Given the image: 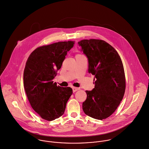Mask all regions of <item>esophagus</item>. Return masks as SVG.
<instances>
[{
	"instance_id": "1",
	"label": "esophagus",
	"mask_w": 149,
	"mask_h": 149,
	"mask_svg": "<svg viewBox=\"0 0 149 149\" xmlns=\"http://www.w3.org/2000/svg\"><path fill=\"white\" fill-rule=\"evenodd\" d=\"M72 89V90H73L74 92H75V91H78V90H79V88H75V87H73Z\"/></svg>"
}]
</instances>
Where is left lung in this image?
<instances>
[{
    "label": "left lung",
    "instance_id": "8db88e82",
    "mask_svg": "<svg viewBox=\"0 0 149 149\" xmlns=\"http://www.w3.org/2000/svg\"><path fill=\"white\" fill-rule=\"evenodd\" d=\"M87 57L88 72L94 75V88L86 90L87 98L82 104L85 113L94 119L110 116L121 101L125 89L122 61L117 51L101 40H84L78 42Z\"/></svg>",
    "mask_w": 149,
    "mask_h": 149
}]
</instances>
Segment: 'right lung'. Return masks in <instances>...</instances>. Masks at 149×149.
Masks as SVG:
<instances>
[{
	"instance_id": "add662e5",
	"label": "right lung",
	"mask_w": 149,
	"mask_h": 149,
	"mask_svg": "<svg viewBox=\"0 0 149 149\" xmlns=\"http://www.w3.org/2000/svg\"><path fill=\"white\" fill-rule=\"evenodd\" d=\"M74 44L68 41L38 47L26 61L24 88L32 108L43 119L52 121L62 116L72 94L71 88L57 86L53 79Z\"/></svg>"
}]
</instances>
